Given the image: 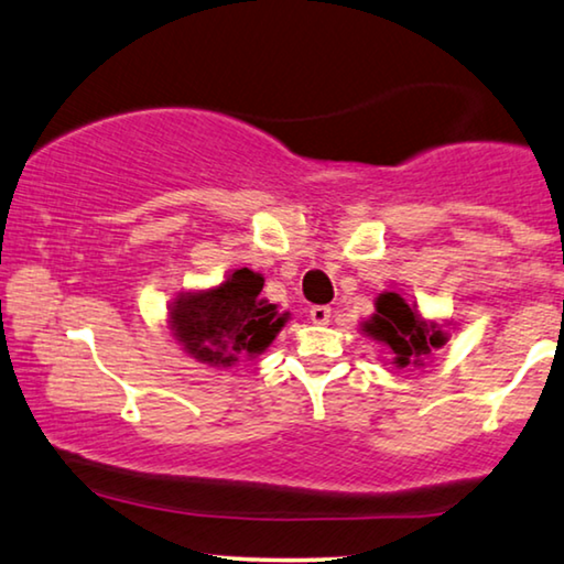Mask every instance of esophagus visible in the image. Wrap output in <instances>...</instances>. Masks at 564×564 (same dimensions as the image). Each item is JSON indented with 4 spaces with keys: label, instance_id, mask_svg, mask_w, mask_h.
<instances>
[{
    "label": "esophagus",
    "instance_id": "obj_1",
    "mask_svg": "<svg viewBox=\"0 0 564 564\" xmlns=\"http://www.w3.org/2000/svg\"><path fill=\"white\" fill-rule=\"evenodd\" d=\"M308 316H312L314 324H329L332 308L329 306H312L308 308Z\"/></svg>",
    "mask_w": 564,
    "mask_h": 564
}]
</instances>
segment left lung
I'll return each instance as SVG.
<instances>
[{"instance_id":"obj_1","label":"left lung","mask_w":564,"mask_h":564,"mask_svg":"<svg viewBox=\"0 0 564 564\" xmlns=\"http://www.w3.org/2000/svg\"><path fill=\"white\" fill-rule=\"evenodd\" d=\"M362 332L393 352L395 368H424L432 352L449 339L442 324L422 319L416 304H406L393 291L376 299V314L362 322Z\"/></svg>"}]
</instances>
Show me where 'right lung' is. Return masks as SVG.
Masks as SVG:
<instances>
[{"mask_svg": "<svg viewBox=\"0 0 564 564\" xmlns=\"http://www.w3.org/2000/svg\"><path fill=\"white\" fill-rule=\"evenodd\" d=\"M265 279L240 268L206 291H188L173 301L169 324L184 350L212 368H229L256 358L289 322V312L260 299Z\"/></svg>", "mask_w": 564, "mask_h": 564, "instance_id": "obj_1", "label": "right lung"}]
</instances>
